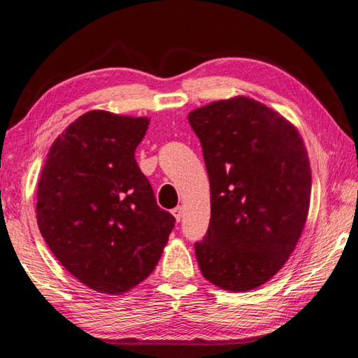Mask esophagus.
<instances>
[{"mask_svg": "<svg viewBox=\"0 0 358 358\" xmlns=\"http://www.w3.org/2000/svg\"><path fill=\"white\" fill-rule=\"evenodd\" d=\"M172 215L175 216V220L180 221L181 216H183V208H181V207H175V208L172 210Z\"/></svg>", "mask_w": 358, "mask_h": 358, "instance_id": "obj_1", "label": "esophagus"}]
</instances>
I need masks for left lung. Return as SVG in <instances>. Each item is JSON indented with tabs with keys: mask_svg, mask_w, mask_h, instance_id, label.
Returning a JSON list of instances; mask_svg holds the SVG:
<instances>
[{
	"mask_svg": "<svg viewBox=\"0 0 358 358\" xmlns=\"http://www.w3.org/2000/svg\"><path fill=\"white\" fill-rule=\"evenodd\" d=\"M210 180V226L196 243L205 280L246 292L273 278L295 250L311 201L299 129L262 102L235 96L189 112Z\"/></svg>",
	"mask_w": 358,
	"mask_h": 358,
	"instance_id": "8db88e82",
	"label": "left lung"
}]
</instances>
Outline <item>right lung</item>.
Segmentation results:
<instances>
[{
  "mask_svg": "<svg viewBox=\"0 0 358 358\" xmlns=\"http://www.w3.org/2000/svg\"><path fill=\"white\" fill-rule=\"evenodd\" d=\"M148 124L147 117L83 113L52 143L39 177L41 235L72 276L102 294L142 282L175 226L134 157Z\"/></svg>",
  "mask_w": 358,
  "mask_h": 358,
  "instance_id": "right-lung-1",
  "label": "right lung"
}]
</instances>
